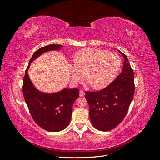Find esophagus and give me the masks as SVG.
Returning a JSON list of instances; mask_svg holds the SVG:
<instances>
[{
    "label": "esophagus",
    "instance_id": "esophagus-1",
    "mask_svg": "<svg viewBox=\"0 0 160 160\" xmlns=\"http://www.w3.org/2000/svg\"><path fill=\"white\" fill-rule=\"evenodd\" d=\"M85 95V93L84 92L82 91V90H81L80 91H79V96L80 97H83Z\"/></svg>",
    "mask_w": 160,
    "mask_h": 160
}]
</instances>
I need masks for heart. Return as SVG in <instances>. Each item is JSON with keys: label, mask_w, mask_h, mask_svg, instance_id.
<instances>
[{"label": "heart", "mask_w": 160, "mask_h": 160, "mask_svg": "<svg viewBox=\"0 0 160 160\" xmlns=\"http://www.w3.org/2000/svg\"><path fill=\"white\" fill-rule=\"evenodd\" d=\"M121 67V59L115 52L95 49H83L77 53L74 64L70 65L72 82L77 83L85 77L93 89L108 87L117 77Z\"/></svg>", "instance_id": "heart-1"}]
</instances>
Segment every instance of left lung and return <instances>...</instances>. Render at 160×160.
I'll use <instances>...</instances> for the list:
<instances>
[{
	"label": "left lung",
	"mask_w": 160,
	"mask_h": 160,
	"mask_svg": "<svg viewBox=\"0 0 160 160\" xmlns=\"http://www.w3.org/2000/svg\"><path fill=\"white\" fill-rule=\"evenodd\" d=\"M123 57L121 74L107 88L98 92H85L89 105V117L93 127L107 132L122 122L132 101L135 85L134 74L127 56L117 49Z\"/></svg>",
	"instance_id": "8db88e82"
}]
</instances>
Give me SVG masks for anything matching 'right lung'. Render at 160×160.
I'll list each match as a JSON object with an SVG mask.
<instances>
[{"label":"right lung","instance_id":"add662e5","mask_svg":"<svg viewBox=\"0 0 160 160\" xmlns=\"http://www.w3.org/2000/svg\"><path fill=\"white\" fill-rule=\"evenodd\" d=\"M61 45H49L38 49L32 55L23 79L22 92L25 102L34 121L41 128L51 132L65 129L69 125L72 108L79 98V89L64 88L56 93H44L38 90L31 81L28 70L31 62L43 53L59 50Z\"/></svg>","mask_w":160,"mask_h":160}]
</instances>
